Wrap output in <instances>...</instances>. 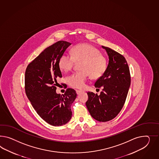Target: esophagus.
<instances>
[{"instance_id": "1", "label": "esophagus", "mask_w": 159, "mask_h": 159, "mask_svg": "<svg viewBox=\"0 0 159 159\" xmlns=\"http://www.w3.org/2000/svg\"><path fill=\"white\" fill-rule=\"evenodd\" d=\"M76 93H77V95L80 94V93H82V91L79 90H76Z\"/></svg>"}]
</instances>
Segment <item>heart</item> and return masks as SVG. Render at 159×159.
<instances>
[{
	"instance_id": "obj_1",
	"label": "heart",
	"mask_w": 159,
	"mask_h": 159,
	"mask_svg": "<svg viewBox=\"0 0 159 159\" xmlns=\"http://www.w3.org/2000/svg\"><path fill=\"white\" fill-rule=\"evenodd\" d=\"M71 52L72 55L63 54L58 62L61 70L65 72L73 68L76 62H82L80 65L82 70L67 77V82L70 87L82 89L86 86L89 75L93 79H98L105 72L107 61L96 47L87 43L79 44L72 48Z\"/></svg>"
}]
</instances>
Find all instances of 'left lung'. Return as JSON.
<instances>
[{"mask_svg": "<svg viewBox=\"0 0 159 159\" xmlns=\"http://www.w3.org/2000/svg\"><path fill=\"white\" fill-rule=\"evenodd\" d=\"M109 57L107 68L95 83L96 88L102 87L100 95L88 92L86 107L91 116L99 121L114 119L123 107L131 83L129 65L125 57L109 47L102 46Z\"/></svg>", "mask_w": 159, "mask_h": 159, "instance_id": "obj_1", "label": "left lung"}]
</instances>
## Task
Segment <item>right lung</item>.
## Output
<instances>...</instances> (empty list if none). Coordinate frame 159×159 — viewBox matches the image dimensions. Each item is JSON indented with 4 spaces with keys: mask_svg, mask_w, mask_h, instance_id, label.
I'll return each mask as SVG.
<instances>
[{
    "mask_svg": "<svg viewBox=\"0 0 159 159\" xmlns=\"http://www.w3.org/2000/svg\"><path fill=\"white\" fill-rule=\"evenodd\" d=\"M70 44L63 40L52 44L26 69V96L40 117L53 126L65 125L70 120V107L77 96L72 89H67L64 94L56 93L57 79L62 77L59 60Z\"/></svg>",
    "mask_w": 159,
    "mask_h": 159,
    "instance_id": "obj_1",
    "label": "right lung"
}]
</instances>
